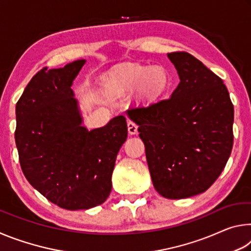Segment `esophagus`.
Instances as JSON below:
<instances>
[{
  "label": "esophagus",
  "mask_w": 251,
  "mask_h": 251,
  "mask_svg": "<svg viewBox=\"0 0 251 251\" xmlns=\"http://www.w3.org/2000/svg\"><path fill=\"white\" fill-rule=\"evenodd\" d=\"M127 127H128V133L130 135L137 134V125H136L135 122L128 121V123H127Z\"/></svg>",
  "instance_id": "esophagus-1"
}]
</instances>
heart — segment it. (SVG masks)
Segmentation results:
<instances>
[{"instance_id": "b5f03b06", "label": "heart", "mask_w": 251, "mask_h": 251, "mask_svg": "<svg viewBox=\"0 0 251 251\" xmlns=\"http://www.w3.org/2000/svg\"><path fill=\"white\" fill-rule=\"evenodd\" d=\"M115 84L121 90H131L142 84V92L146 99H154L165 91L168 77L166 72L160 67L150 70L144 66H131L116 76Z\"/></svg>"}]
</instances>
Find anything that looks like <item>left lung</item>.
<instances>
[{
	"label": "left lung",
	"instance_id": "left-lung-1",
	"mask_svg": "<svg viewBox=\"0 0 251 251\" xmlns=\"http://www.w3.org/2000/svg\"><path fill=\"white\" fill-rule=\"evenodd\" d=\"M180 82L168 99L131 107L152 185L161 196L201 194L226 166L233 144V105L219 76L186 52L168 53Z\"/></svg>",
	"mask_w": 251,
	"mask_h": 251
}]
</instances>
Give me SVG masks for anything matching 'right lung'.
Returning a JSON list of instances; mask_svg holds the SVG:
<instances>
[{
	"label": "right lung",
	"mask_w": 251,
	"mask_h": 251,
	"mask_svg": "<svg viewBox=\"0 0 251 251\" xmlns=\"http://www.w3.org/2000/svg\"><path fill=\"white\" fill-rule=\"evenodd\" d=\"M85 62L37 72L15 108V143L24 176L67 210L90 209L107 199L116 156L127 138L123 115L100 128L82 126L71 86Z\"/></svg>",
	"instance_id": "right-lung-1"
}]
</instances>
